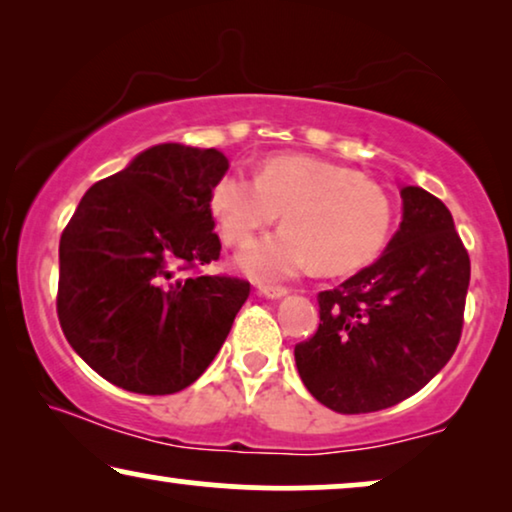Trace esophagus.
<instances>
[{"mask_svg":"<svg viewBox=\"0 0 512 512\" xmlns=\"http://www.w3.org/2000/svg\"><path fill=\"white\" fill-rule=\"evenodd\" d=\"M258 293L265 298H282L289 293V289L286 286H270V284H258Z\"/></svg>","mask_w":512,"mask_h":512,"instance_id":"1","label":"esophagus"}]
</instances>
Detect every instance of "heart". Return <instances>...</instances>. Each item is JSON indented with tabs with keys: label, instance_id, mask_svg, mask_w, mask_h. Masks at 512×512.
<instances>
[{
	"label": "heart",
	"instance_id": "heart-1",
	"mask_svg": "<svg viewBox=\"0 0 512 512\" xmlns=\"http://www.w3.org/2000/svg\"><path fill=\"white\" fill-rule=\"evenodd\" d=\"M209 205L233 247L249 244L284 212V228L240 256L256 279H286L310 265L328 275L359 270L394 228V202L380 184L310 156H272L256 177L230 167L212 186Z\"/></svg>",
	"mask_w": 512,
	"mask_h": 512
}]
</instances>
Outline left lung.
Returning <instances> with one entry per match:
<instances>
[{"instance_id": "obj_1", "label": "left lung", "mask_w": 512, "mask_h": 512, "mask_svg": "<svg viewBox=\"0 0 512 512\" xmlns=\"http://www.w3.org/2000/svg\"><path fill=\"white\" fill-rule=\"evenodd\" d=\"M403 221L373 265L321 291L319 328L296 345L307 391L361 415L405 401L452 359L464 328L471 258L450 209L403 186Z\"/></svg>"}]
</instances>
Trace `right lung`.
Here are the masks:
<instances>
[{
  "label": "right lung",
  "mask_w": 512,
  "mask_h": 512,
  "mask_svg": "<svg viewBox=\"0 0 512 512\" xmlns=\"http://www.w3.org/2000/svg\"><path fill=\"white\" fill-rule=\"evenodd\" d=\"M216 149L158 144L83 195L60 237L58 319L74 352L116 387L177 394L205 373L247 279L191 275L219 261L209 193Z\"/></svg>",
  "instance_id": "right-lung-1"
}]
</instances>
